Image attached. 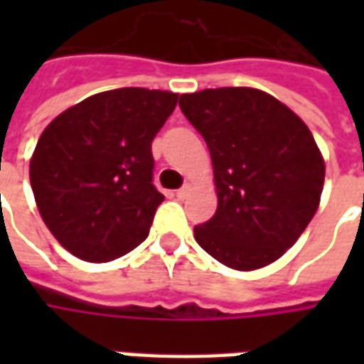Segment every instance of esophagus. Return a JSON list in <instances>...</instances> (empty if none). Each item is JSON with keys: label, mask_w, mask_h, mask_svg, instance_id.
<instances>
[{"label": "esophagus", "mask_w": 364, "mask_h": 364, "mask_svg": "<svg viewBox=\"0 0 364 364\" xmlns=\"http://www.w3.org/2000/svg\"><path fill=\"white\" fill-rule=\"evenodd\" d=\"M189 191H191L189 185H183L181 189L175 191V197H177V198H185V197H187V195H189Z\"/></svg>", "instance_id": "34e87169"}]
</instances>
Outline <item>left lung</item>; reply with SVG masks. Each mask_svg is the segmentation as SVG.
<instances>
[{
    "instance_id": "obj_1",
    "label": "left lung",
    "mask_w": 364,
    "mask_h": 364,
    "mask_svg": "<svg viewBox=\"0 0 364 364\" xmlns=\"http://www.w3.org/2000/svg\"><path fill=\"white\" fill-rule=\"evenodd\" d=\"M183 114L205 138L218 208L195 240L237 271L273 263L294 245L320 205L326 164L304 120L253 87L185 93Z\"/></svg>"
}]
</instances>
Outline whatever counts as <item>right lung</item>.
<instances>
[{
    "instance_id": "obj_1",
    "label": "right lung",
    "mask_w": 364,
    "mask_h": 364,
    "mask_svg": "<svg viewBox=\"0 0 364 364\" xmlns=\"http://www.w3.org/2000/svg\"><path fill=\"white\" fill-rule=\"evenodd\" d=\"M177 93L103 91L52 120L31 158L38 213L68 252L91 263L117 259L148 237L164 195L154 187L151 140Z\"/></svg>"
}]
</instances>
